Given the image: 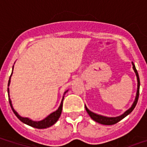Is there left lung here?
Masks as SVG:
<instances>
[{"mask_svg": "<svg viewBox=\"0 0 147 147\" xmlns=\"http://www.w3.org/2000/svg\"><path fill=\"white\" fill-rule=\"evenodd\" d=\"M132 65H133V68L134 70L136 73V77H137V82H138V85H137V92H136V98H135V100L133 102V105L131 106V107L127 109V111H125L124 114H122V115L120 116H118V117H105V116H102L100 115V114H95V113L92 112L90 110H89L87 109V107L85 105V109H86V111L88 113V114L90 115V117L93 119L94 121L95 122H98V123L102 124V125H114V124L117 123L118 122L121 120V119H124V118L126 116L128 115L129 114L133 111V110L134 109V108L136 107L137 104V102H138V96H139V88H140V79H139V76H138V71H137L135 65L134 63L132 62Z\"/></svg>", "mask_w": 147, "mask_h": 147, "instance_id": "1", "label": "left lung"}]
</instances>
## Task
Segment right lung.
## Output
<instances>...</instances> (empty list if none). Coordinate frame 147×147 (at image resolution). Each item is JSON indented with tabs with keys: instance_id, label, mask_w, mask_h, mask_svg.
I'll return each mask as SVG.
<instances>
[{
	"instance_id": "1",
	"label": "right lung",
	"mask_w": 147,
	"mask_h": 147,
	"mask_svg": "<svg viewBox=\"0 0 147 147\" xmlns=\"http://www.w3.org/2000/svg\"><path fill=\"white\" fill-rule=\"evenodd\" d=\"M13 69H14V65H13ZM12 73H13V70H12V72H11V74L10 77H9V83H8V87L9 86L10 84V82H11V76L12 75ZM68 92V90H66L65 92H64V95L66 93ZM8 95H9V103H10V106L12 109V111L14 113L16 116H17V117L20 119L21 122H22L23 123L26 124L28 125L31 126V127H35V128H38V129H44V128H47V127H51L52 125H53L54 124L56 123L57 120H58L59 117H60V114L62 113V109H63V99H64V95L63 96V99H62V101L60 103V106L59 108L57 109V110H56L55 111L52 112V114H49V116H47V117L45 119H44L43 120L41 121H33L32 119H29L28 117H21L20 115H19L18 113L14 110V109L13 108V106H12V103H11V100L10 99V95H9V89L8 87Z\"/></svg>"
}]
</instances>
